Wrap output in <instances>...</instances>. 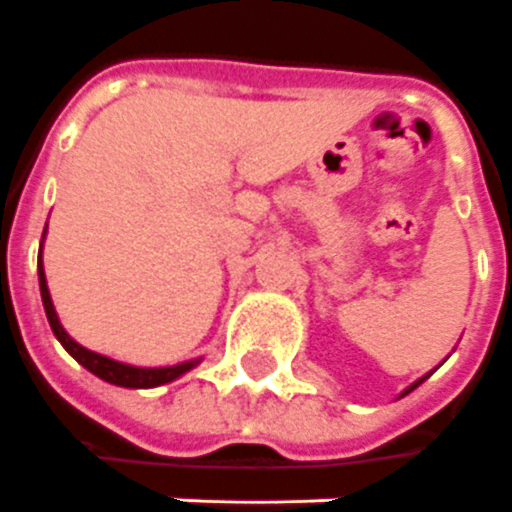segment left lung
<instances>
[{
  "label": "left lung",
  "instance_id": "8db88e82",
  "mask_svg": "<svg viewBox=\"0 0 512 512\" xmlns=\"http://www.w3.org/2000/svg\"><path fill=\"white\" fill-rule=\"evenodd\" d=\"M424 378H427V375H424ZM424 378H419V380H416V383H413L411 389H405V391H402V394H411V391H413V389H416V386H419V383H422V380H424Z\"/></svg>",
  "mask_w": 512,
  "mask_h": 512
}]
</instances>
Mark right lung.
<instances>
[{
	"label": "right lung",
	"instance_id": "obj_1",
	"mask_svg": "<svg viewBox=\"0 0 512 512\" xmlns=\"http://www.w3.org/2000/svg\"><path fill=\"white\" fill-rule=\"evenodd\" d=\"M38 281H41V297H43V308H46V317H49V325H52L54 336L57 342L63 344L68 353L74 355L79 364L85 366L88 372H93L96 378L107 380L112 386H123V389H154V386H162V383H170V380L181 378L184 372H190L192 366L198 361H187V364H176V366H157V369H143V366H129L121 364V361H112L107 355H99L76 344L65 328L57 320V311H54L52 295H49V286H46V273H43V262H38Z\"/></svg>",
	"mask_w": 512,
	"mask_h": 512
}]
</instances>
